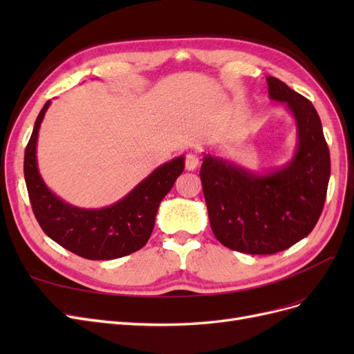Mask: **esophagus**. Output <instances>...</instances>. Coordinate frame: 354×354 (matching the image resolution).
<instances>
[{"mask_svg": "<svg viewBox=\"0 0 354 354\" xmlns=\"http://www.w3.org/2000/svg\"><path fill=\"white\" fill-rule=\"evenodd\" d=\"M199 165V158L194 153L186 155V169L187 171H195Z\"/></svg>", "mask_w": 354, "mask_h": 354, "instance_id": "obj_1", "label": "esophagus"}]
</instances>
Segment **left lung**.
Here are the masks:
<instances>
[{"label":"left lung","mask_w":354,"mask_h":354,"mask_svg":"<svg viewBox=\"0 0 354 354\" xmlns=\"http://www.w3.org/2000/svg\"><path fill=\"white\" fill-rule=\"evenodd\" d=\"M266 80L270 99L285 103L295 120L292 159L257 174L205 153L199 173L214 236L233 251L252 255L288 250L313 230L330 176L329 149L312 102L281 80Z\"/></svg>","instance_id":"8db88e82"}]
</instances>
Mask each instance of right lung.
Here are the masks:
<instances>
[{
	"mask_svg": "<svg viewBox=\"0 0 354 354\" xmlns=\"http://www.w3.org/2000/svg\"><path fill=\"white\" fill-rule=\"evenodd\" d=\"M50 103L37 118L24 162L29 201L41 229L63 248L88 260H113L143 248L152 234L160 201L183 173L185 156L153 169L130 194L109 207H73L47 187L38 169V131Z\"/></svg>",
	"mask_w": 354,
	"mask_h": 354,
	"instance_id": "obj_1",
	"label": "right lung"
}]
</instances>
